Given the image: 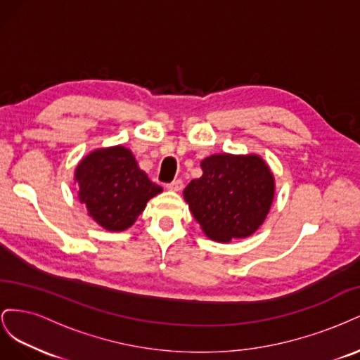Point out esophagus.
<instances>
[{
    "mask_svg": "<svg viewBox=\"0 0 360 360\" xmlns=\"http://www.w3.org/2000/svg\"><path fill=\"white\" fill-rule=\"evenodd\" d=\"M183 180H180V179H177V180H174V181H171V183H168L167 184V189H169V191H174V192H179V191H181L183 189Z\"/></svg>",
    "mask_w": 360,
    "mask_h": 360,
    "instance_id": "34e87169",
    "label": "esophagus"
}]
</instances>
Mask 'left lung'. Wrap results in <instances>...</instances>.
<instances>
[{
    "label": "left lung",
    "instance_id": "obj_1",
    "mask_svg": "<svg viewBox=\"0 0 360 360\" xmlns=\"http://www.w3.org/2000/svg\"><path fill=\"white\" fill-rule=\"evenodd\" d=\"M201 168L202 176L183 193L202 231L216 242L254 234L275 195L274 174L264 160L255 155H213Z\"/></svg>",
    "mask_w": 360,
    "mask_h": 360
}]
</instances>
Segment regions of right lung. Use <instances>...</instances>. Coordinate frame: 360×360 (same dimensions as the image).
Here are the masks:
<instances>
[{
	"instance_id": "1",
	"label": "right lung",
	"mask_w": 360,
	"mask_h": 360,
	"mask_svg": "<svg viewBox=\"0 0 360 360\" xmlns=\"http://www.w3.org/2000/svg\"><path fill=\"white\" fill-rule=\"evenodd\" d=\"M75 179L79 184V201L108 231L127 230L147 201L162 192L139 169L130 150L122 146L96 150L84 158Z\"/></svg>"
}]
</instances>
